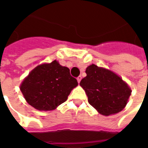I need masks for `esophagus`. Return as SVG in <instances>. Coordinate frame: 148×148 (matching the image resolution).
Returning <instances> with one entry per match:
<instances>
[{"label": "esophagus", "mask_w": 148, "mask_h": 148, "mask_svg": "<svg viewBox=\"0 0 148 148\" xmlns=\"http://www.w3.org/2000/svg\"><path fill=\"white\" fill-rule=\"evenodd\" d=\"M77 82L79 83L81 82V80H82V76H78V77H77Z\"/></svg>", "instance_id": "1"}]
</instances>
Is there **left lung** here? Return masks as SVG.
<instances>
[{
	"instance_id": "obj_1",
	"label": "left lung",
	"mask_w": 148,
	"mask_h": 148,
	"mask_svg": "<svg viewBox=\"0 0 148 148\" xmlns=\"http://www.w3.org/2000/svg\"><path fill=\"white\" fill-rule=\"evenodd\" d=\"M86 77L80 86L88 97V101L99 113L109 116L121 112L131 95L127 85L113 72L92 64L86 68Z\"/></svg>"
}]
</instances>
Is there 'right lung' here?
<instances>
[{"mask_svg": "<svg viewBox=\"0 0 148 148\" xmlns=\"http://www.w3.org/2000/svg\"><path fill=\"white\" fill-rule=\"evenodd\" d=\"M77 86L69 68L55 60L38 66L21 86L27 102L38 110L49 111L65 102L71 90Z\"/></svg>", "mask_w": 148, "mask_h": 148, "instance_id": "1", "label": "right lung"}]
</instances>
